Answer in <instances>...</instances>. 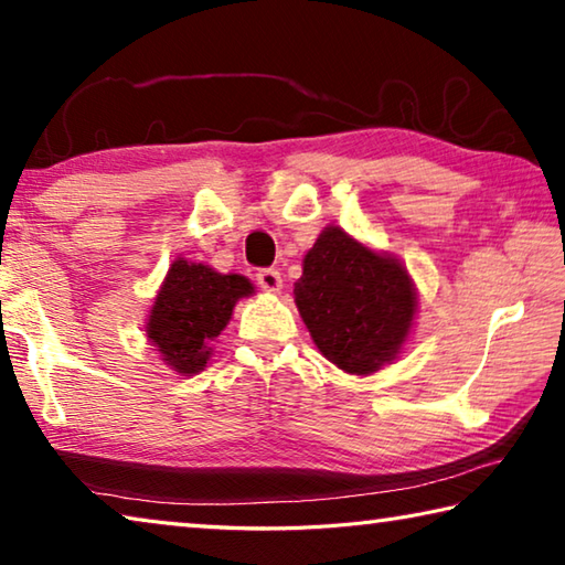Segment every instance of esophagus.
Segmentation results:
<instances>
[{"label": "esophagus", "instance_id": "34e87169", "mask_svg": "<svg viewBox=\"0 0 565 565\" xmlns=\"http://www.w3.org/2000/svg\"><path fill=\"white\" fill-rule=\"evenodd\" d=\"M256 281H259L262 289L269 291V294L281 291V274L276 269H262L259 274H256Z\"/></svg>", "mask_w": 565, "mask_h": 565}]
</instances>
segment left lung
<instances>
[{"label":"left lung","instance_id":"left-lung-1","mask_svg":"<svg viewBox=\"0 0 565 565\" xmlns=\"http://www.w3.org/2000/svg\"><path fill=\"white\" fill-rule=\"evenodd\" d=\"M294 301L317 349L351 376L394 363L414 331L418 291L406 264L341 226H323L303 256Z\"/></svg>","mask_w":565,"mask_h":565}]
</instances>
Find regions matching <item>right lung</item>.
<instances>
[{"instance_id":"obj_1","label":"right lung","mask_w":565,"mask_h":565,"mask_svg":"<svg viewBox=\"0 0 565 565\" xmlns=\"http://www.w3.org/2000/svg\"><path fill=\"white\" fill-rule=\"evenodd\" d=\"M254 294V284L242 274H222L177 256L151 301L147 341L171 371L194 376L212 359L214 341L232 321L236 301Z\"/></svg>"}]
</instances>
